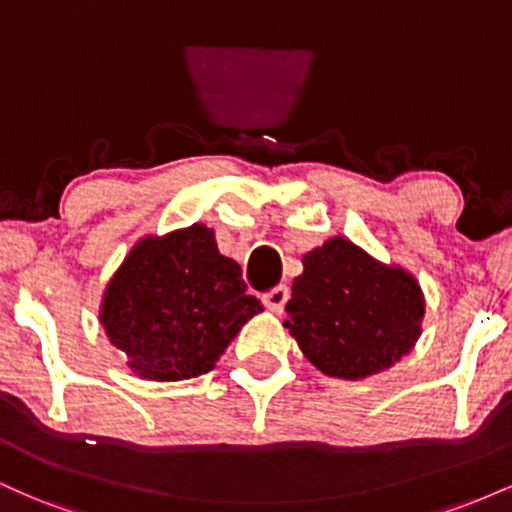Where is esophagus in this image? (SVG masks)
<instances>
[{
	"mask_svg": "<svg viewBox=\"0 0 512 512\" xmlns=\"http://www.w3.org/2000/svg\"><path fill=\"white\" fill-rule=\"evenodd\" d=\"M286 301H289V286H284V284H279V286H276V289L267 291L262 296V303L267 305V308L272 310V313H281V310H284Z\"/></svg>",
	"mask_w": 512,
	"mask_h": 512,
	"instance_id": "obj_1",
	"label": "esophagus"
}]
</instances>
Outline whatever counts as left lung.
<instances>
[{
    "instance_id": "8db88e82",
    "label": "left lung",
    "mask_w": 512,
    "mask_h": 512,
    "mask_svg": "<svg viewBox=\"0 0 512 512\" xmlns=\"http://www.w3.org/2000/svg\"><path fill=\"white\" fill-rule=\"evenodd\" d=\"M286 315L284 325L317 370L358 380L409 354L421 334L424 293L404 269L332 238L303 257Z\"/></svg>"
}]
</instances>
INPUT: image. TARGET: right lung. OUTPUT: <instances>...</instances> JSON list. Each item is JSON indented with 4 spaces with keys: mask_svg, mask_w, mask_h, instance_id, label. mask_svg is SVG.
I'll list each match as a JSON object with an SVG mask.
<instances>
[{
    "mask_svg": "<svg viewBox=\"0 0 512 512\" xmlns=\"http://www.w3.org/2000/svg\"><path fill=\"white\" fill-rule=\"evenodd\" d=\"M260 310L238 262L223 257L214 233L195 223L129 252L105 289L101 322L134 373L187 380L209 373Z\"/></svg>",
    "mask_w": 512,
    "mask_h": 512,
    "instance_id": "right-lung-1",
    "label": "right lung"
}]
</instances>
